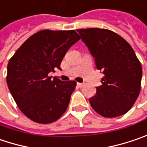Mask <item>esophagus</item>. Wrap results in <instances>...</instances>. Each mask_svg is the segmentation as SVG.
<instances>
[{
	"instance_id": "obj_1",
	"label": "esophagus",
	"mask_w": 147,
	"mask_h": 147,
	"mask_svg": "<svg viewBox=\"0 0 147 147\" xmlns=\"http://www.w3.org/2000/svg\"><path fill=\"white\" fill-rule=\"evenodd\" d=\"M77 86H78L80 88H82V87H83V86H85V84H84V83H80V82H78V83H77Z\"/></svg>"
}]
</instances>
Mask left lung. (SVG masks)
Wrapping results in <instances>:
<instances>
[{
  "label": "left lung",
  "mask_w": 147,
  "mask_h": 147,
  "mask_svg": "<svg viewBox=\"0 0 147 147\" xmlns=\"http://www.w3.org/2000/svg\"><path fill=\"white\" fill-rule=\"evenodd\" d=\"M103 73L101 86L89 99L101 117L113 118L131 110L141 91L142 67L131 45L112 30L100 28L76 30Z\"/></svg>",
  "instance_id": "left-lung-1"
}]
</instances>
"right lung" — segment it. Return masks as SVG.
I'll return each instance as SVG.
<instances>
[{
  "instance_id": "1",
  "label": "right lung",
  "mask_w": 147,
  "mask_h": 147,
  "mask_svg": "<svg viewBox=\"0 0 147 147\" xmlns=\"http://www.w3.org/2000/svg\"><path fill=\"white\" fill-rule=\"evenodd\" d=\"M80 36L74 30H42L26 40L10 59L6 82L22 112L30 120L49 124L68 107L75 81L61 82L50 72L60 65Z\"/></svg>"
}]
</instances>
